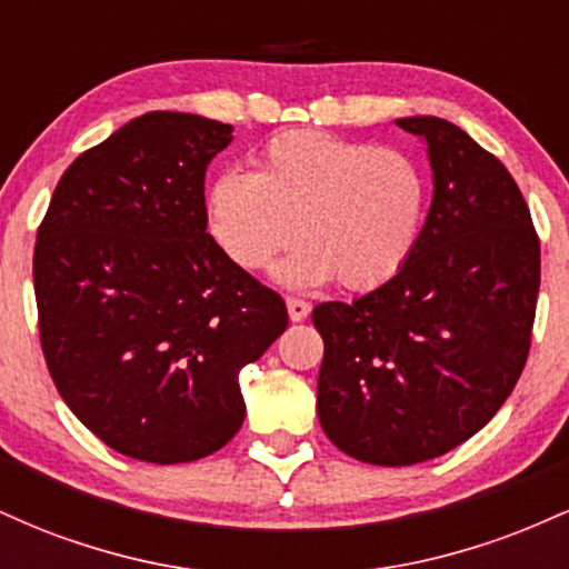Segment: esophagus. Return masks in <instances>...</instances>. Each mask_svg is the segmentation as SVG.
Here are the masks:
<instances>
[{
  "label": "esophagus",
  "mask_w": 569,
  "mask_h": 569,
  "mask_svg": "<svg viewBox=\"0 0 569 569\" xmlns=\"http://www.w3.org/2000/svg\"><path fill=\"white\" fill-rule=\"evenodd\" d=\"M286 307H289L291 321H305V318L310 316V302H305V299H299V297L286 299Z\"/></svg>",
  "instance_id": "esophagus-1"
}]
</instances>
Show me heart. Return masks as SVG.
<instances>
[{
    "instance_id": "obj_1",
    "label": "heart",
    "mask_w": 569,
    "mask_h": 569,
    "mask_svg": "<svg viewBox=\"0 0 569 569\" xmlns=\"http://www.w3.org/2000/svg\"><path fill=\"white\" fill-rule=\"evenodd\" d=\"M428 171L407 149L289 130L262 147L257 173L224 171L206 198L208 230L246 270L278 264L280 283L310 289L339 278L371 291L407 267L426 230Z\"/></svg>"
}]
</instances>
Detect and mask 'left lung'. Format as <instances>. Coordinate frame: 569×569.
<instances>
[{"label":"left lung","instance_id":"8db88e82","mask_svg":"<svg viewBox=\"0 0 569 569\" xmlns=\"http://www.w3.org/2000/svg\"><path fill=\"white\" fill-rule=\"evenodd\" d=\"M428 147L433 200L401 272L323 302L318 420L371 466L433 460L495 417L530 352L540 240L506 166L441 117L396 120Z\"/></svg>","mask_w":569,"mask_h":569}]
</instances>
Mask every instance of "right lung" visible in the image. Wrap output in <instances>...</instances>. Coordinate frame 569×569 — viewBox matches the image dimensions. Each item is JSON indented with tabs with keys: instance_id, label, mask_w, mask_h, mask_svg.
Masks as SVG:
<instances>
[{
	"instance_id": "obj_1",
	"label": "right lung",
	"mask_w": 569,
	"mask_h": 569,
	"mask_svg": "<svg viewBox=\"0 0 569 569\" xmlns=\"http://www.w3.org/2000/svg\"><path fill=\"white\" fill-rule=\"evenodd\" d=\"M232 126L149 112L67 168L37 232L39 339L58 393L114 452L173 466L243 426L240 369L286 302L206 232L208 162Z\"/></svg>"
}]
</instances>
